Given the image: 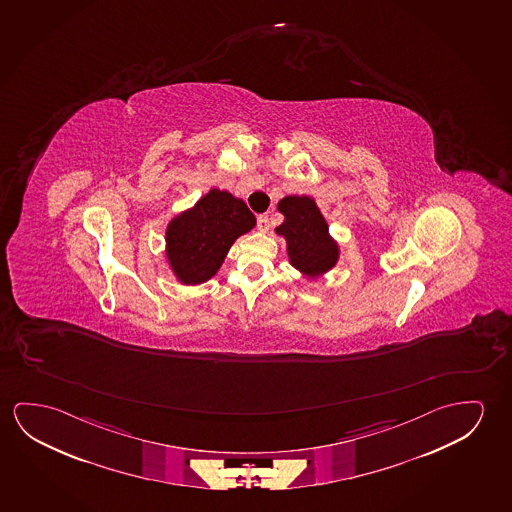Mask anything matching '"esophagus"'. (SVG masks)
I'll return each mask as SVG.
<instances>
[{
    "label": "esophagus",
    "mask_w": 512,
    "mask_h": 512,
    "mask_svg": "<svg viewBox=\"0 0 512 512\" xmlns=\"http://www.w3.org/2000/svg\"><path fill=\"white\" fill-rule=\"evenodd\" d=\"M257 223H259V228L262 232H266L271 227L268 214H260L259 218H257Z\"/></svg>",
    "instance_id": "34e87169"
}]
</instances>
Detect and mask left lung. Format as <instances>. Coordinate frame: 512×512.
<instances>
[{
	"label": "left lung",
	"instance_id": "left-lung-1",
	"mask_svg": "<svg viewBox=\"0 0 512 512\" xmlns=\"http://www.w3.org/2000/svg\"><path fill=\"white\" fill-rule=\"evenodd\" d=\"M278 211L285 220L276 227V234L287 243L292 266L303 275L315 278L330 271L339 260V244L328 232V223L314 198L291 195L278 202Z\"/></svg>",
	"mask_w": 512,
	"mask_h": 512
}]
</instances>
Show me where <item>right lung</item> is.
I'll list each match as a JSON object with an SVG mask.
<instances>
[{
    "label": "right lung",
    "instance_id": "right-lung-1",
    "mask_svg": "<svg viewBox=\"0 0 512 512\" xmlns=\"http://www.w3.org/2000/svg\"><path fill=\"white\" fill-rule=\"evenodd\" d=\"M255 216L241 198L211 189L166 227V257L184 285L213 278L237 237L255 227Z\"/></svg>",
    "mask_w": 512,
    "mask_h": 512
}]
</instances>
